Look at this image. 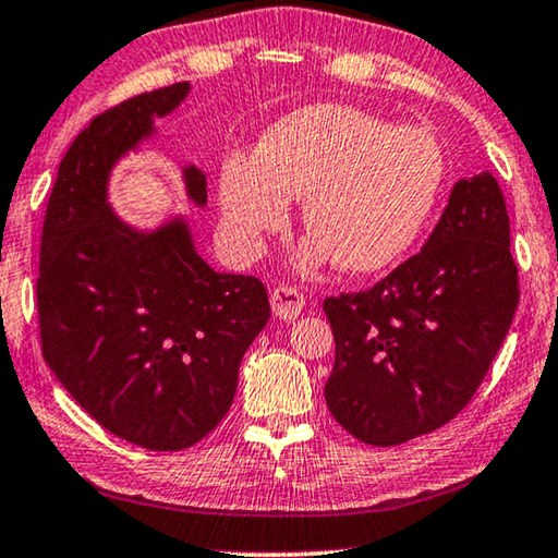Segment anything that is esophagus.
<instances>
[{"label": "esophagus", "instance_id": "1", "mask_svg": "<svg viewBox=\"0 0 558 558\" xmlns=\"http://www.w3.org/2000/svg\"><path fill=\"white\" fill-rule=\"evenodd\" d=\"M270 305H272V315L280 320H293L303 313L305 307V298L301 290L295 288H272L270 290Z\"/></svg>", "mask_w": 558, "mask_h": 558}]
</instances>
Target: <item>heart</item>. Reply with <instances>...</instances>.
I'll return each mask as SVG.
<instances>
[{
    "label": "heart",
    "mask_w": 558,
    "mask_h": 558,
    "mask_svg": "<svg viewBox=\"0 0 558 558\" xmlns=\"http://www.w3.org/2000/svg\"><path fill=\"white\" fill-rule=\"evenodd\" d=\"M444 172L430 132L355 107L311 105L272 124L255 157L232 155L222 165V232L232 253L251 260L286 230L290 199L305 197L313 235L298 247L295 268L338 260L343 270L376 272L418 238Z\"/></svg>",
    "instance_id": "1"
}]
</instances>
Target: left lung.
I'll use <instances>...</instances> for the list:
<instances>
[{
  "instance_id": "8db88e82",
  "label": "left lung",
  "mask_w": 558,
  "mask_h": 558,
  "mask_svg": "<svg viewBox=\"0 0 558 558\" xmlns=\"http://www.w3.org/2000/svg\"><path fill=\"white\" fill-rule=\"evenodd\" d=\"M517 305L501 187L492 172L463 178L421 253L371 290L323 303L336 338L332 418L368 446L440 428L476 393Z\"/></svg>"
}]
</instances>
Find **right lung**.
I'll return each instance as SVG.
<instances>
[{
	"instance_id": "right-lung-1",
	"label": "right lung",
	"mask_w": 558,
	"mask_h": 558,
	"mask_svg": "<svg viewBox=\"0 0 558 558\" xmlns=\"http://www.w3.org/2000/svg\"><path fill=\"white\" fill-rule=\"evenodd\" d=\"M187 95L178 82L97 114L62 157L41 226V355L99 426L149 451H182L226 418L270 318L263 282L213 270L185 218L137 230L107 203L114 165ZM182 178L205 207V172Z\"/></svg>"
}]
</instances>
